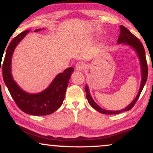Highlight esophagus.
<instances>
[{
  "instance_id": "esophagus-1",
  "label": "esophagus",
  "mask_w": 153,
  "mask_h": 153,
  "mask_svg": "<svg viewBox=\"0 0 153 153\" xmlns=\"http://www.w3.org/2000/svg\"><path fill=\"white\" fill-rule=\"evenodd\" d=\"M85 68V64L82 62H78L76 63V65H75V70H76V71H82Z\"/></svg>"
}]
</instances>
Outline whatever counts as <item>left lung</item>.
Listing matches in <instances>:
<instances>
[{"mask_svg":"<svg viewBox=\"0 0 153 153\" xmlns=\"http://www.w3.org/2000/svg\"><path fill=\"white\" fill-rule=\"evenodd\" d=\"M120 34H119L118 40H117V43L119 45H122L123 44L124 45H127V46L130 47L134 50L137 54V57L139 58V61H140V70H141V82H140V90L138 91L137 94L135 99L133 100L131 102L129 103L127 107H125L123 109L119 110V111H111V110H106L100 107L99 105L97 104L93 99L92 96L90 94V90H89L88 85H85V91L86 92V99L90 103V105L94 109L100 112V113L103 114H119L123 111H127L130 110L134 105L137 101L139 96H140V94H141L142 91H143L144 86H145V83H146L147 79V75H148V68H147V60H146V56H145V51L144 49V47L141 42L134 35H133L126 27L121 25L120 27Z\"/></svg>","mask_w":153,"mask_h":153,"instance_id":"obj_1","label":"left lung"}]
</instances>
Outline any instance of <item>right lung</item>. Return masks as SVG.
Masks as SVG:
<instances>
[{"instance_id":"1","label":"right lung","mask_w":153,"mask_h":153,"mask_svg":"<svg viewBox=\"0 0 153 153\" xmlns=\"http://www.w3.org/2000/svg\"><path fill=\"white\" fill-rule=\"evenodd\" d=\"M44 29L45 28L36 29L34 31L36 32ZM29 31L30 30L27 29L19 34L10 42L6 48V55L2 65L3 80L12 98L21 110L31 115H49L58 109L62 104L68 82L74 69L73 68H68L63 73L56 75L49 86L42 92L30 94L23 90L15 81L12 75V56L16 47ZM1 58L3 57H1ZM1 58V61H2ZM1 66V64L0 72Z\"/></svg>"}]
</instances>
